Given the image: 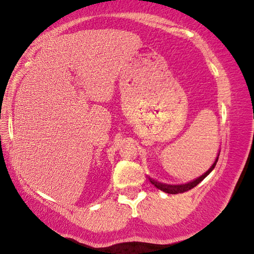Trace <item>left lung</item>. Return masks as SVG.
I'll list each match as a JSON object with an SVG mask.
<instances>
[{"mask_svg": "<svg viewBox=\"0 0 254 254\" xmlns=\"http://www.w3.org/2000/svg\"><path fill=\"white\" fill-rule=\"evenodd\" d=\"M218 157H219V155H218ZM218 157H217V158H216L215 163L212 164V166H211L210 168H209V170H208L206 173H204L203 175H201L200 178L195 179L194 181H192V182H190V183L180 184V185H170V184H163V183L156 182V181L151 180V179H150V182H151L152 184H154L157 189H159V190H162V191L166 192V193H170V194H178V193L187 192V191H189V190H191V189H193L194 187H196V185H198V184L201 182V181L207 178V176L209 175V173H210V172L215 168L217 162H218Z\"/></svg>", "mask_w": 254, "mask_h": 254, "instance_id": "8db88e82", "label": "left lung"}]
</instances>
